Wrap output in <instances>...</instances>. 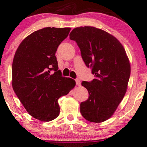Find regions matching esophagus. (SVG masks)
I'll use <instances>...</instances> for the list:
<instances>
[{
  "label": "esophagus",
  "mask_w": 147,
  "mask_h": 147,
  "mask_svg": "<svg viewBox=\"0 0 147 147\" xmlns=\"http://www.w3.org/2000/svg\"><path fill=\"white\" fill-rule=\"evenodd\" d=\"M76 85H77V86H81V82L79 79H76Z\"/></svg>",
  "instance_id": "esophagus-1"
}]
</instances>
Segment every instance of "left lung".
I'll return each instance as SVG.
<instances>
[{"label":"left lung","instance_id":"obj_1","mask_svg":"<svg viewBox=\"0 0 147 147\" xmlns=\"http://www.w3.org/2000/svg\"><path fill=\"white\" fill-rule=\"evenodd\" d=\"M69 39L76 42L95 77L82 83L89 97L81 103V113L90 122H103L113 115L127 91L131 65L126 52L115 37L95 27L76 28Z\"/></svg>","mask_w":147,"mask_h":147}]
</instances>
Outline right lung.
<instances>
[{
	"label": "right lung",
	"instance_id": "add662e5",
	"mask_svg": "<svg viewBox=\"0 0 147 147\" xmlns=\"http://www.w3.org/2000/svg\"><path fill=\"white\" fill-rule=\"evenodd\" d=\"M70 30L46 27L34 32L22 40L14 54L12 88L27 112L41 121L59 115L58 99L76 86L73 79L61 76L55 56Z\"/></svg>",
	"mask_w": 147,
	"mask_h": 147
}]
</instances>
